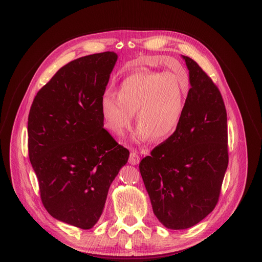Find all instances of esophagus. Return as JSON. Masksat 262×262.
<instances>
[{"label": "esophagus", "mask_w": 262, "mask_h": 262, "mask_svg": "<svg viewBox=\"0 0 262 262\" xmlns=\"http://www.w3.org/2000/svg\"><path fill=\"white\" fill-rule=\"evenodd\" d=\"M129 163L133 164V166H136V164H138L140 161V156L138 155L137 152H132L129 155V159H128Z\"/></svg>", "instance_id": "1"}]
</instances>
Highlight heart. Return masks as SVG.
<instances>
[{"label":"heart","instance_id":"obj_1","mask_svg":"<svg viewBox=\"0 0 262 262\" xmlns=\"http://www.w3.org/2000/svg\"><path fill=\"white\" fill-rule=\"evenodd\" d=\"M106 92L100 109L105 126L122 136L132 124L134 114L139 124L136 137L147 141L172 136L183 119L189 94L185 75L140 69L124 78L116 90Z\"/></svg>","mask_w":262,"mask_h":262}]
</instances>
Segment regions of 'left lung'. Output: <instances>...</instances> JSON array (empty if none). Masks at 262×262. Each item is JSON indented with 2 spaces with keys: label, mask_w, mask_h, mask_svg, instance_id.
<instances>
[{
  "label": "left lung",
  "mask_w": 262,
  "mask_h": 262,
  "mask_svg": "<svg viewBox=\"0 0 262 262\" xmlns=\"http://www.w3.org/2000/svg\"><path fill=\"white\" fill-rule=\"evenodd\" d=\"M182 57L191 86L183 119L139 164L154 214L175 230L194 226L214 209L228 166L222 95L193 59Z\"/></svg>",
  "instance_id": "8db88e82"
}]
</instances>
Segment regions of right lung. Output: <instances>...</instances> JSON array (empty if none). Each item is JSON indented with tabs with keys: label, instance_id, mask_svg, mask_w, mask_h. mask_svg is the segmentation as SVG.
Instances as JSON below:
<instances>
[{
	"label": "right lung",
	"instance_id": "1",
	"mask_svg": "<svg viewBox=\"0 0 262 262\" xmlns=\"http://www.w3.org/2000/svg\"><path fill=\"white\" fill-rule=\"evenodd\" d=\"M117 60L115 52H104L63 66L38 91L27 122L43 206L81 229L99 221L109 187L129 156L103 128L100 109Z\"/></svg>",
	"mask_w": 262,
	"mask_h": 262
}]
</instances>
